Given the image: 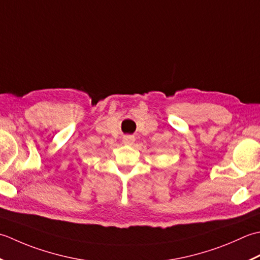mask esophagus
<instances>
[{
	"label": "esophagus",
	"mask_w": 260,
	"mask_h": 260,
	"mask_svg": "<svg viewBox=\"0 0 260 260\" xmlns=\"http://www.w3.org/2000/svg\"><path fill=\"white\" fill-rule=\"evenodd\" d=\"M135 142V137L134 136H124L123 137V144L124 145H132Z\"/></svg>",
	"instance_id": "esophagus-1"
}]
</instances>
